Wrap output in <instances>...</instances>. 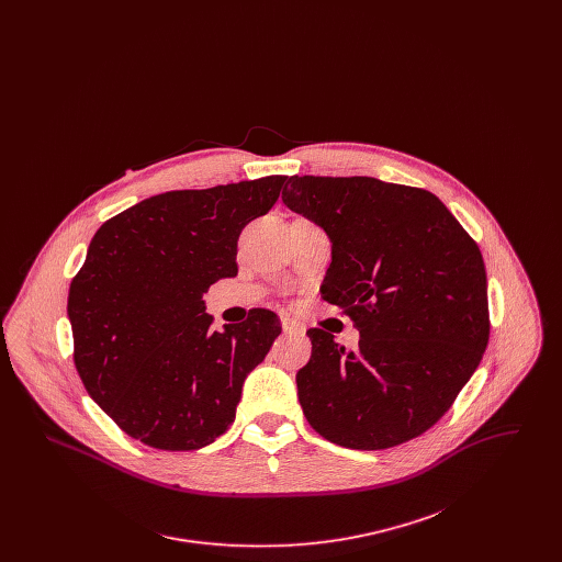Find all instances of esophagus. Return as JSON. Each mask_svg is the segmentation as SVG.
I'll return each instance as SVG.
<instances>
[{"instance_id": "34e87169", "label": "esophagus", "mask_w": 562, "mask_h": 562, "mask_svg": "<svg viewBox=\"0 0 562 562\" xmlns=\"http://www.w3.org/2000/svg\"><path fill=\"white\" fill-rule=\"evenodd\" d=\"M282 330H284L286 335H303V333H305L303 326L291 321V318H282Z\"/></svg>"}]
</instances>
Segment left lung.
I'll return each instance as SVG.
<instances>
[{"mask_svg": "<svg viewBox=\"0 0 562 562\" xmlns=\"http://www.w3.org/2000/svg\"><path fill=\"white\" fill-rule=\"evenodd\" d=\"M282 202L330 240L322 296L360 330L348 351L310 328L296 373L326 440L379 451L417 438L453 404L488 341L481 250L426 189L373 177H291Z\"/></svg>", "mask_w": 562, "mask_h": 562, "instance_id": "8db88e82", "label": "left lung"}]
</instances>
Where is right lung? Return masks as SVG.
Wrapping results in <instances>:
<instances>
[{"mask_svg": "<svg viewBox=\"0 0 562 562\" xmlns=\"http://www.w3.org/2000/svg\"><path fill=\"white\" fill-rule=\"evenodd\" d=\"M286 177L168 191L109 218L69 289L81 381L128 436L195 451L236 419L246 374L280 335L252 310L216 330L204 293L238 273L241 227L276 204Z\"/></svg>", "mask_w": 562, "mask_h": 562, "instance_id": "right-lung-1", "label": "right lung"}]
</instances>
